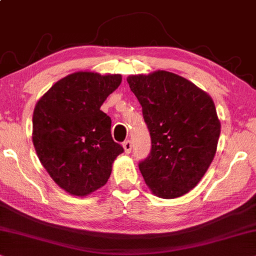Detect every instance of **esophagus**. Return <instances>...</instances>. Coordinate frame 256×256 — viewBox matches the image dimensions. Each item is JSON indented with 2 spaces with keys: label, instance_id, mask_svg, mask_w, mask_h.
Returning a JSON list of instances; mask_svg holds the SVG:
<instances>
[{
  "label": "esophagus",
  "instance_id": "34e87169",
  "mask_svg": "<svg viewBox=\"0 0 256 256\" xmlns=\"http://www.w3.org/2000/svg\"><path fill=\"white\" fill-rule=\"evenodd\" d=\"M122 148H124L125 150V153H130L131 150H132V142L131 140H125L124 142H122Z\"/></svg>",
  "mask_w": 256,
  "mask_h": 256
}]
</instances>
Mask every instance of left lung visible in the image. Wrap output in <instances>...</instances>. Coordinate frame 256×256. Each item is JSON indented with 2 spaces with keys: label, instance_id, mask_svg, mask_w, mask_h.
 <instances>
[{
  "label": "left lung",
  "instance_id": "obj_1",
  "mask_svg": "<svg viewBox=\"0 0 256 256\" xmlns=\"http://www.w3.org/2000/svg\"><path fill=\"white\" fill-rule=\"evenodd\" d=\"M128 83L151 136V151L139 162L145 182L164 199L182 196L202 180L216 156L220 122L212 98L168 71L134 74Z\"/></svg>",
  "mask_w": 256,
  "mask_h": 256
}]
</instances>
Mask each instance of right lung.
<instances>
[{
	"mask_svg": "<svg viewBox=\"0 0 256 256\" xmlns=\"http://www.w3.org/2000/svg\"><path fill=\"white\" fill-rule=\"evenodd\" d=\"M120 74L80 72L62 78L37 102L32 142L44 168L70 194L83 196L106 184L112 162L124 152L111 136V118L100 110Z\"/></svg>",
	"mask_w": 256,
	"mask_h": 256,
	"instance_id": "obj_1",
	"label": "right lung"
}]
</instances>
